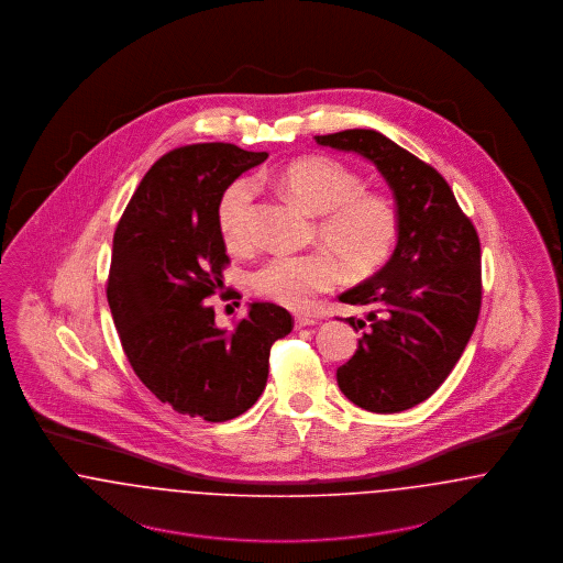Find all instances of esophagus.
<instances>
[{
	"instance_id": "34e87169",
	"label": "esophagus",
	"mask_w": 563,
	"mask_h": 563,
	"mask_svg": "<svg viewBox=\"0 0 563 563\" xmlns=\"http://www.w3.org/2000/svg\"><path fill=\"white\" fill-rule=\"evenodd\" d=\"M310 324H317V319H314V317H306V314H297V317H295V329L310 327Z\"/></svg>"
}]
</instances>
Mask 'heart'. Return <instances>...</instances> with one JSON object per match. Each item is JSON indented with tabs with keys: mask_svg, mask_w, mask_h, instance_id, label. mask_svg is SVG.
I'll return each instance as SVG.
<instances>
[{
	"mask_svg": "<svg viewBox=\"0 0 563 563\" xmlns=\"http://www.w3.org/2000/svg\"><path fill=\"white\" fill-rule=\"evenodd\" d=\"M280 184L299 207L321 217L317 239L349 276H372L388 262L399 232L397 211L382 194L365 191L363 177L344 162L327 156L291 162ZM255 196L257 186L246 177L232 181L221 194L219 230L232 251H246L253 242ZM327 253L278 255L253 272L251 285L269 301L301 310L314 295L333 289L340 280V266Z\"/></svg>",
	"mask_w": 563,
	"mask_h": 563,
	"instance_id": "obj_1",
	"label": "heart"
}]
</instances>
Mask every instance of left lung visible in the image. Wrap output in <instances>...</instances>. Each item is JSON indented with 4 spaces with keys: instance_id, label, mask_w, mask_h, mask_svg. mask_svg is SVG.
<instances>
[{
    "instance_id": "left-lung-1",
    "label": "left lung",
    "mask_w": 563,
    "mask_h": 563,
    "mask_svg": "<svg viewBox=\"0 0 563 563\" xmlns=\"http://www.w3.org/2000/svg\"><path fill=\"white\" fill-rule=\"evenodd\" d=\"M314 139L374 162L395 194L399 234L390 260L340 295V301L369 312L367 322L346 319L367 331L338 369V386L367 411L397 413L429 399L475 331L482 310L479 236L448 181L388 136L350 129Z\"/></svg>"
}]
</instances>
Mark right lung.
Instances as JSON below:
<instances>
[{
  "mask_svg": "<svg viewBox=\"0 0 563 563\" xmlns=\"http://www.w3.org/2000/svg\"><path fill=\"white\" fill-rule=\"evenodd\" d=\"M266 158L232 143L177 147L145 173L113 234L108 301L122 349L139 379L189 418L225 422L253 407L272 344L294 329L285 308L253 301L228 331L205 303L230 264L221 194Z\"/></svg>",
  "mask_w": 563,
  "mask_h": 563,
  "instance_id": "add662e5",
  "label": "right lung"
}]
</instances>
